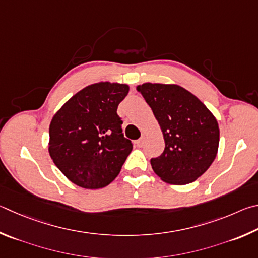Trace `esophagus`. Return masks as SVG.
Masks as SVG:
<instances>
[{"label": "esophagus", "instance_id": "1", "mask_svg": "<svg viewBox=\"0 0 258 258\" xmlns=\"http://www.w3.org/2000/svg\"><path fill=\"white\" fill-rule=\"evenodd\" d=\"M143 144H144V137H141V138L138 139V141H136V145H137L138 147H142Z\"/></svg>", "mask_w": 258, "mask_h": 258}]
</instances>
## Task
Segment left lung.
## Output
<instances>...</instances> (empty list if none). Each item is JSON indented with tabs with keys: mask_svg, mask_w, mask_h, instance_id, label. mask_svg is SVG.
Masks as SVG:
<instances>
[{
	"mask_svg": "<svg viewBox=\"0 0 258 258\" xmlns=\"http://www.w3.org/2000/svg\"><path fill=\"white\" fill-rule=\"evenodd\" d=\"M163 132L165 148L152 157L154 172L168 183L187 184L210 168L219 148L218 121L195 95L178 85L138 86Z\"/></svg>",
	"mask_w": 258,
	"mask_h": 258,
	"instance_id": "8db88e82",
	"label": "left lung"
}]
</instances>
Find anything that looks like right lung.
Listing matches in <instances>:
<instances>
[{
  "label": "right lung",
  "mask_w": 258,
  "mask_h": 258,
  "mask_svg": "<svg viewBox=\"0 0 258 258\" xmlns=\"http://www.w3.org/2000/svg\"><path fill=\"white\" fill-rule=\"evenodd\" d=\"M129 87L90 85L72 96L52 119L48 152L58 170L77 186L98 189L120 173L133 151L116 110Z\"/></svg>",
  "instance_id": "obj_1"
}]
</instances>
